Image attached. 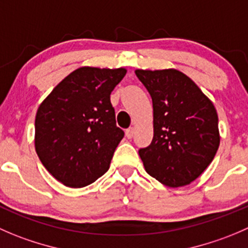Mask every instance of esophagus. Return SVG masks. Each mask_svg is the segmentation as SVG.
Instances as JSON below:
<instances>
[{
    "label": "esophagus",
    "instance_id": "1",
    "mask_svg": "<svg viewBox=\"0 0 248 248\" xmlns=\"http://www.w3.org/2000/svg\"><path fill=\"white\" fill-rule=\"evenodd\" d=\"M133 134H134V128H128V129H126V137L128 139H131L132 137H133Z\"/></svg>",
    "mask_w": 248,
    "mask_h": 248
}]
</instances>
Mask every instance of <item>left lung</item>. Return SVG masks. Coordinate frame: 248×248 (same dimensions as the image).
I'll list each match as a JSON object with an SVG mask.
<instances>
[{"instance_id":"1","label":"left lung","mask_w":248,"mask_h":248,"mask_svg":"<svg viewBox=\"0 0 248 248\" xmlns=\"http://www.w3.org/2000/svg\"><path fill=\"white\" fill-rule=\"evenodd\" d=\"M153 100L154 137L139 149L145 170L162 184H190L219 146L218 115L193 80L174 69L136 70Z\"/></svg>"}]
</instances>
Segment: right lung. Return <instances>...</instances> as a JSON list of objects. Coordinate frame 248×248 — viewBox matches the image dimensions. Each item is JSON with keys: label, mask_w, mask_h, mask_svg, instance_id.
Listing matches in <instances>:
<instances>
[{"label": "right lung", "mask_w": 248, "mask_h": 248, "mask_svg": "<svg viewBox=\"0 0 248 248\" xmlns=\"http://www.w3.org/2000/svg\"><path fill=\"white\" fill-rule=\"evenodd\" d=\"M122 68H80L40 105L35 148L46 170L70 188H82L109 170L124 132L116 126L110 94L124 78Z\"/></svg>", "instance_id": "obj_1"}]
</instances>
